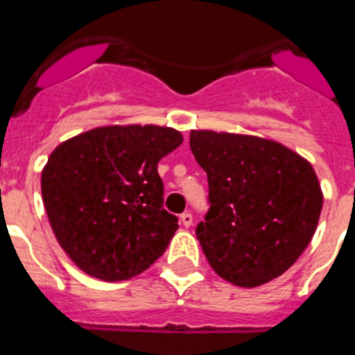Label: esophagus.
Returning a JSON list of instances; mask_svg holds the SVG:
<instances>
[{"label": "esophagus", "mask_w": 355, "mask_h": 355, "mask_svg": "<svg viewBox=\"0 0 355 355\" xmlns=\"http://www.w3.org/2000/svg\"><path fill=\"white\" fill-rule=\"evenodd\" d=\"M180 221L184 227H191V225H193V214H191V212H184V214L180 216Z\"/></svg>", "instance_id": "34e87169"}]
</instances>
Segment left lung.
<instances>
[{"label": "left lung", "mask_w": 355, "mask_h": 355, "mask_svg": "<svg viewBox=\"0 0 355 355\" xmlns=\"http://www.w3.org/2000/svg\"><path fill=\"white\" fill-rule=\"evenodd\" d=\"M189 146L209 180L211 209L196 237L212 270L241 288L282 275L322 212L309 160L273 139L230 132L191 130Z\"/></svg>", "instance_id": "left-lung-1"}]
</instances>
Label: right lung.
I'll list each match as a JSON object with an SVG mask.
<instances>
[{
	"instance_id": "obj_1",
	"label": "right lung",
	"mask_w": 355,
	"mask_h": 355,
	"mask_svg": "<svg viewBox=\"0 0 355 355\" xmlns=\"http://www.w3.org/2000/svg\"><path fill=\"white\" fill-rule=\"evenodd\" d=\"M184 141L171 126L109 125L64 141L42 168L58 245L87 275L128 280L152 266L178 229L162 209L157 164Z\"/></svg>"
}]
</instances>
